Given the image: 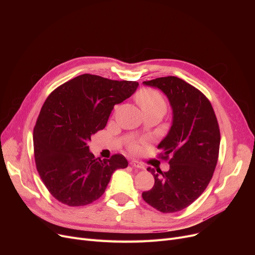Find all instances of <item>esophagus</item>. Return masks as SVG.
I'll return each mask as SVG.
<instances>
[{
	"mask_svg": "<svg viewBox=\"0 0 255 255\" xmlns=\"http://www.w3.org/2000/svg\"><path fill=\"white\" fill-rule=\"evenodd\" d=\"M130 165H131L132 167L139 168V169H142V168H143V166H142L138 161H136V160H131V161H130Z\"/></svg>",
	"mask_w": 255,
	"mask_h": 255,
	"instance_id": "1",
	"label": "esophagus"
}]
</instances>
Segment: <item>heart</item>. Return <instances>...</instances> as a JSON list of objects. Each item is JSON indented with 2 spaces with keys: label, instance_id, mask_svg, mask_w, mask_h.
I'll return each mask as SVG.
<instances>
[{
  "label": "heart",
  "instance_id": "b5f03b06",
  "mask_svg": "<svg viewBox=\"0 0 255 255\" xmlns=\"http://www.w3.org/2000/svg\"><path fill=\"white\" fill-rule=\"evenodd\" d=\"M136 101L143 113L166 111V102L158 91L153 89H142L136 95Z\"/></svg>",
  "mask_w": 255,
  "mask_h": 255
}]
</instances>
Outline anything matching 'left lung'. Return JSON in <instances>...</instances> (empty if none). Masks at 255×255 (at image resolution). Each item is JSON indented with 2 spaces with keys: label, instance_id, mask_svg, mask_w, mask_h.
Wrapping results in <instances>:
<instances>
[{
  "label": "left lung",
  "instance_id": "8db88e82",
  "mask_svg": "<svg viewBox=\"0 0 255 255\" xmlns=\"http://www.w3.org/2000/svg\"><path fill=\"white\" fill-rule=\"evenodd\" d=\"M142 84L163 92L172 110L171 127L157 146L169 169L146 168L155 184L142 198L162 213L179 212L202 195L213 177L220 146L218 122L208 98L185 80L167 76Z\"/></svg>",
  "mask_w": 255,
  "mask_h": 255
}]
</instances>
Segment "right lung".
<instances>
[{
	"instance_id": "add662e5",
	"label": "right lung",
	"mask_w": 255,
	"mask_h": 255,
	"mask_svg": "<svg viewBox=\"0 0 255 255\" xmlns=\"http://www.w3.org/2000/svg\"><path fill=\"white\" fill-rule=\"evenodd\" d=\"M136 82L83 74L57 88L45 100L33 132L34 155L40 178L50 194L69 207L86 206L105 191L126 158H96L91 136L102 130L114 106L134 94Z\"/></svg>"
}]
</instances>
